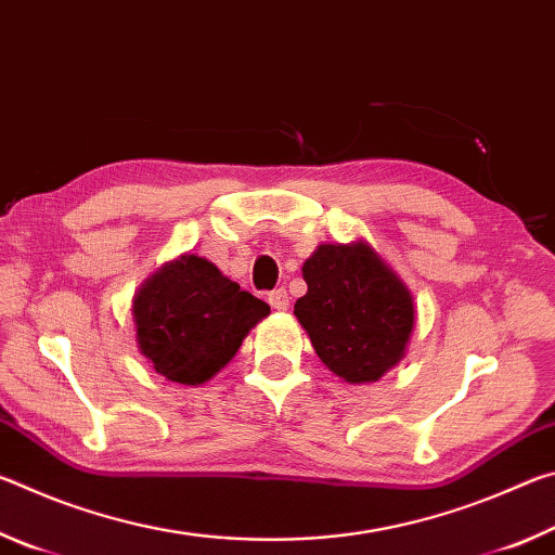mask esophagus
<instances>
[{"instance_id":"obj_1","label":"esophagus","mask_w":555,"mask_h":555,"mask_svg":"<svg viewBox=\"0 0 555 555\" xmlns=\"http://www.w3.org/2000/svg\"><path fill=\"white\" fill-rule=\"evenodd\" d=\"M269 306L274 308V311H286L288 308V294L286 288H274L269 294Z\"/></svg>"}]
</instances>
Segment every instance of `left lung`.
Listing matches in <instances>:
<instances>
[{
  "label": "left lung",
  "mask_w": 555,
  "mask_h": 555,
  "mask_svg": "<svg viewBox=\"0 0 555 555\" xmlns=\"http://www.w3.org/2000/svg\"><path fill=\"white\" fill-rule=\"evenodd\" d=\"M300 271L308 291L294 315L327 370L350 384H367L399 364L416 306L367 242L321 244Z\"/></svg>",
  "instance_id": "1"
}]
</instances>
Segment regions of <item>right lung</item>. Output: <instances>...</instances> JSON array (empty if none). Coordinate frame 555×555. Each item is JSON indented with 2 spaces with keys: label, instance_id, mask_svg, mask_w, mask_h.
I'll list each match as a JSON object with an SVG mask.
<instances>
[{
  "label": "right lung",
  "instance_id": "1",
  "mask_svg": "<svg viewBox=\"0 0 555 555\" xmlns=\"http://www.w3.org/2000/svg\"><path fill=\"white\" fill-rule=\"evenodd\" d=\"M269 311L264 300L195 255L168 261L131 300L139 352L154 372L185 387L215 377Z\"/></svg>",
  "mask_w": 555,
  "mask_h": 555
}]
</instances>
